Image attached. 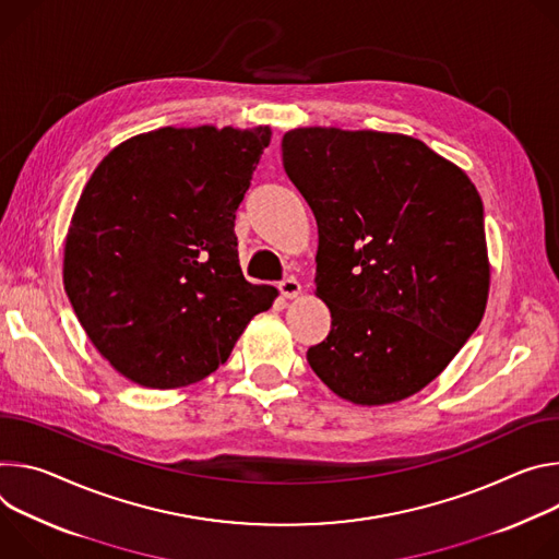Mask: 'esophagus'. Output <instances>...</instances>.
Masks as SVG:
<instances>
[{
	"instance_id": "34e87169",
	"label": "esophagus",
	"mask_w": 559,
	"mask_h": 559,
	"mask_svg": "<svg viewBox=\"0 0 559 559\" xmlns=\"http://www.w3.org/2000/svg\"><path fill=\"white\" fill-rule=\"evenodd\" d=\"M280 293L286 297V299H293L301 293V284L295 280V277H286L280 282Z\"/></svg>"
}]
</instances>
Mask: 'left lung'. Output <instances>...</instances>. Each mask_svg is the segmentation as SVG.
<instances>
[{
	"label": "left lung",
	"mask_w": 559,
	"mask_h": 559,
	"mask_svg": "<svg viewBox=\"0 0 559 559\" xmlns=\"http://www.w3.org/2000/svg\"><path fill=\"white\" fill-rule=\"evenodd\" d=\"M288 179L311 206L331 331L308 348L340 397L378 406L436 380L481 322L484 206L455 164L397 133L297 129Z\"/></svg>",
	"instance_id": "left-lung-1"
}]
</instances>
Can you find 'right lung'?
<instances>
[{
  "instance_id": "1",
  "label": "right lung",
  "mask_w": 559,
  "mask_h": 559,
  "mask_svg": "<svg viewBox=\"0 0 559 559\" xmlns=\"http://www.w3.org/2000/svg\"><path fill=\"white\" fill-rule=\"evenodd\" d=\"M271 129H159L112 148L78 202L64 286L95 348L148 389L224 364L277 290L246 282L235 211Z\"/></svg>"
}]
</instances>
